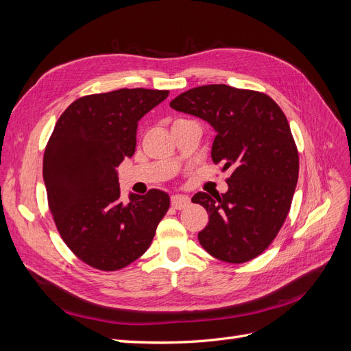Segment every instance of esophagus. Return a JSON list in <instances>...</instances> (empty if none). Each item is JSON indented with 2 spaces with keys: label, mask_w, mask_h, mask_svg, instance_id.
<instances>
[{
  "label": "esophagus",
  "mask_w": 351,
  "mask_h": 351,
  "mask_svg": "<svg viewBox=\"0 0 351 351\" xmlns=\"http://www.w3.org/2000/svg\"><path fill=\"white\" fill-rule=\"evenodd\" d=\"M189 204H190V199L186 195H174L171 197V205L176 209H183V208L189 206Z\"/></svg>",
  "instance_id": "esophagus-1"
}]
</instances>
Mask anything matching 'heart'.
Here are the masks:
<instances>
[{
    "label": "heart",
    "instance_id": "obj_1",
    "mask_svg": "<svg viewBox=\"0 0 351 351\" xmlns=\"http://www.w3.org/2000/svg\"><path fill=\"white\" fill-rule=\"evenodd\" d=\"M177 121H178V120H177Z\"/></svg>",
    "mask_w": 351,
    "mask_h": 351
}]
</instances>
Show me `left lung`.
<instances>
[{
    "instance_id": "1",
    "label": "left lung",
    "mask_w": 351,
    "mask_h": 351,
    "mask_svg": "<svg viewBox=\"0 0 351 351\" xmlns=\"http://www.w3.org/2000/svg\"><path fill=\"white\" fill-rule=\"evenodd\" d=\"M215 130L210 156L231 169L226 193L192 197L209 214L197 239L209 254L243 263L267 249L289 215L299 178V154L284 112L268 95L206 84L169 102Z\"/></svg>"
}]
</instances>
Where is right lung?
<instances>
[{"instance_id": "obj_1", "label": "right lung", "mask_w": 351, "mask_h": 351, "mask_svg": "<svg viewBox=\"0 0 351 351\" xmlns=\"http://www.w3.org/2000/svg\"><path fill=\"white\" fill-rule=\"evenodd\" d=\"M168 90L119 89L74 101L61 114L44 155L51 214L76 256L101 271H117L151 246L169 196L151 189L120 200L119 167L136 151L137 123Z\"/></svg>"}]
</instances>
